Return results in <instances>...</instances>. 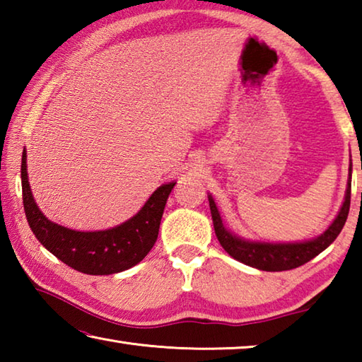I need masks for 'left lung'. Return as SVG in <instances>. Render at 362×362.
Wrapping results in <instances>:
<instances>
[{
  "mask_svg": "<svg viewBox=\"0 0 362 362\" xmlns=\"http://www.w3.org/2000/svg\"><path fill=\"white\" fill-rule=\"evenodd\" d=\"M209 198V207L212 214L214 230L218 238L222 247L228 252L233 259L244 263V265L254 267L263 272H286L297 267H302L303 263L315 259L317 254H321L324 249H327L335 241V238L340 235L343 225L346 222L348 212H350L351 201V164H350V180L346 185L345 201H343L339 216L330 223L329 228L315 240L303 243H259L247 241L243 238L233 235L225 228L222 223L216 203L212 196Z\"/></svg>",
  "mask_w": 362,
  "mask_h": 362,
  "instance_id": "left-lung-1",
  "label": "left lung"
}]
</instances>
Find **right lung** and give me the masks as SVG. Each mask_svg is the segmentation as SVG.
Returning a JSON list of instances; mask_svg holds the SVG:
<instances>
[{"label": "right lung", "instance_id": "1", "mask_svg": "<svg viewBox=\"0 0 362 362\" xmlns=\"http://www.w3.org/2000/svg\"><path fill=\"white\" fill-rule=\"evenodd\" d=\"M22 196L30 228L49 252L65 265L86 274H113L129 269L155 246L164 206L175 182L164 183L136 216L115 228L76 231L47 220L36 206L27 174V153H22Z\"/></svg>", "mask_w": 362, "mask_h": 362}]
</instances>
